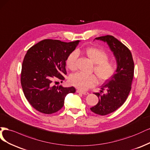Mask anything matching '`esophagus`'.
<instances>
[{"mask_svg": "<svg viewBox=\"0 0 150 150\" xmlns=\"http://www.w3.org/2000/svg\"><path fill=\"white\" fill-rule=\"evenodd\" d=\"M76 92L79 93H81L83 95H88V92H87V91H81V90H77Z\"/></svg>", "mask_w": 150, "mask_h": 150, "instance_id": "obj_1", "label": "esophagus"}]
</instances>
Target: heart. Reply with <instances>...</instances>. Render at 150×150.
Returning <instances> with one entry per match:
<instances>
[{
    "instance_id": "b5f03b06",
    "label": "heart",
    "mask_w": 150,
    "mask_h": 150,
    "mask_svg": "<svg viewBox=\"0 0 150 150\" xmlns=\"http://www.w3.org/2000/svg\"><path fill=\"white\" fill-rule=\"evenodd\" d=\"M80 52L81 50H78ZM78 52H71L66 59V65L70 70L76 68ZM95 64L93 71L100 82H105L112 79L116 74L117 66L113 62L109 60V55L105 50L97 47H87L81 51ZM70 83L81 90H86L96 84L97 79L94 75H86L77 72L70 76Z\"/></svg>"
}]
</instances>
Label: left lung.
Returning a JSON list of instances; mask_svg holds the SVG:
<instances>
[{
  "mask_svg": "<svg viewBox=\"0 0 150 150\" xmlns=\"http://www.w3.org/2000/svg\"><path fill=\"white\" fill-rule=\"evenodd\" d=\"M106 42L113 52L117 63V70L112 79L101 86V92L107 89L108 93L101 94L94 93L99 98L98 103L90 108L92 112L107 115L115 112L127 100L132 88L134 76V62L128 48L112 35H105L95 38Z\"/></svg>",
  "mask_w": 150,
  "mask_h": 150,
  "instance_id": "1",
  "label": "left lung"
}]
</instances>
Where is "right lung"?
<instances>
[{
    "instance_id": "right-lung-1",
    "label": "right lung",
    "mask_w": 150,
    "mask_h": 150,
    "mask_svg": "<svg viewBox=\"0 0 150 150\" xmlns=\"http://www.w3.org/2000/svg\"><path fill=\"white\" fill-rule=\"evenodd\" d=\"M79 42L45 39L27 50L22 62L21 82L25 98L38 112L56 113L64 106L67 95L75 92L74 86H56L54 81L65 80L66 59Z\"/></svg>"
}]
</instances>
